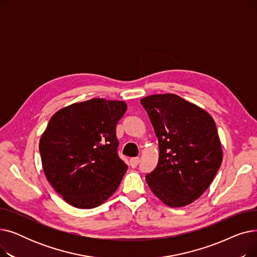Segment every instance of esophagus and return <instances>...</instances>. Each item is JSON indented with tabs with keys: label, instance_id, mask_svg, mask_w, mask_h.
<instances>
[{
	"label": "esophagus",
	"instance_id": "esophagus-1",
	"mask_svg": "<svg viewBox=\"0 0 257 257\" xmlns=\"http://www.w3.org/2000/svg\"><path fill=\"white\" fill-rule=\"evenodd\" d=\"M140 164V158L139 157H133L130 159V165L132 168H136Z\"/></svg>",
	"mask_w": 257,
	"mask_h": 257
}]
</instances>
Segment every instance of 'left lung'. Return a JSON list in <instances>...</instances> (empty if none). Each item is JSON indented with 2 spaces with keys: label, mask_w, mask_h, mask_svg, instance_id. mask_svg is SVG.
<instances>
[{
  "label": "left lung",
  "mask_w": 257,
  "mask_h": 257,
  "mask_svg": "<svg viewBox=\"0 0 257 257\" xmlns=\"http://www.w3.org/2000/svg\"><path fill=\"white\" fill-rule=\"evenodd\" d=\"M159 146L156 169L146 180L153 194L171 207L193 203L218 173L223 151L212 116L174 93L141 100Z\"/></svg>",
  "instance_id": "8db88e82"
}]
</instances>
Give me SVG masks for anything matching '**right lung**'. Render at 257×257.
Here are the masks:
<instances>
[{
  "mask_svg": "<svg viewBox=\"0 0 257 257\" xmlns=\"http://www.w3.org/2000/svg\"><path fill=\"white\" fill-rule=\"evenodd\" d=\"M127 104L93 98L61 108L39 141L50 184L74 207H97L118 187L128 167L117 155L115 127Z\"/></svg>",
  "mask_w": 257,
  "mask_h": 257,
  "instance_id": "1",
  "label": "right lung"
}]
</instances>
